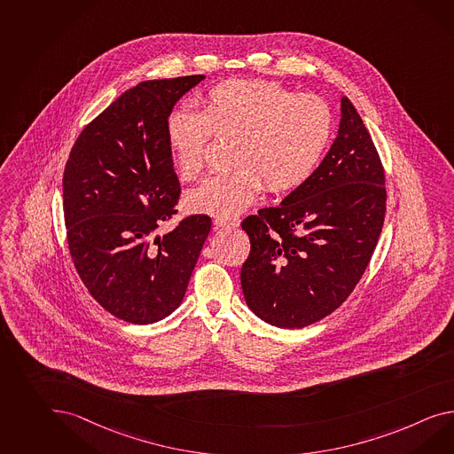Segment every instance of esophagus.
I'll use <instances>...</instances> for the list:
<instances>
[{"mask_svg": "<svg viewBox=\"0 0 454 454\" xmlns=\"http://www.w3.org/2000/svg\"><path fill=\"white\" fill-rule=\"evenodd\" d=\"M239 223H240L239 219H227V217H215L214 219L215 229H219V227H237Z\"/></svg>", "mask_w": 454, "mask_h": 454, "instance_id": "obj_1", "label": "esophagus"}]
</instances>
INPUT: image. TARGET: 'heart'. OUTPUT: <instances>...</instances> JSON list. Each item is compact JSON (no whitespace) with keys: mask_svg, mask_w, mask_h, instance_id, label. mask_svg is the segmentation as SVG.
Segmentation results:
<instances>
[{"mask_svg":"<svg viewBox=\"0 0 454 454\" xmlns=\"http://www.w3.org/2000/svg\"><path fill=\"white\" fill-rule=\"evenodd\" d=\"M237 135L227 173L210 176L187 194L196 212L233 217L250 207L267 184L273 192L301 186L321 161L333 133V114L317 95L278 82L232 79L210 89L204 110H173L166 138L184 179H198L212 135Z\"/></svg>","mask_w":454,"mask_h":454,"instance_id":"1","label":"heart"}]
</instances>
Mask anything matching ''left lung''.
<instances>
[{
	"label": "left lung",
	"mask_w": 454,
	"mask_h": 454,
	"mask_svg": "<svg viewBox=\"0 0 454 454\" xmlns=\"http://www.w3.org/2000/svg\"><path fill=\"white\" fill-rule=\"evenodd\" d=\"M384 166L354 105L325 160L277 207L242 222L245 301L265 323L300 329L336 311L371 262L385 219Z\"/></svg>",
	"instance_id": "obj_1"
}]
</instances>
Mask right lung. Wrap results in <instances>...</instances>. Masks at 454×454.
I'll return each mask as SVG.
<instances>
[{
    "label": "right lung",
    "mask_w": 454,
    "mask_h": 454,
    "mask_svg": "<svg viewBox=\"0 0 454 454\" xmlns=\"http://www.w3.org/2000/svg\"><path fill=\"white\" fill-rule=\"evenodd\" d=\"M141 82L82 129L62 177L70 256L108 313L152 325L181 304L210 217L189 215L156 235L181 194L166 138L176 102L204 81Z\"/></svg>",
    "instance_id": "obj_1"
}]
</instances>
